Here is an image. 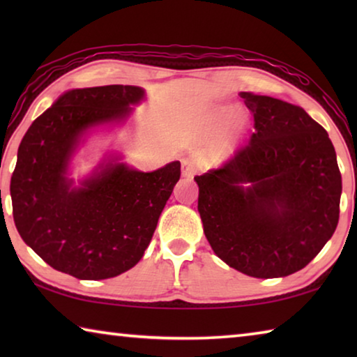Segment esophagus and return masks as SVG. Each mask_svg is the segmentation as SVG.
I'll return each instance as SVG.
<instances>
[{"label":"esophagus","instance_id":"1","mask_svg":"<svg viewBox=\"0 0 357 357\" xmlns=\"http://www.w3.org/2000/svg\"><path fill=\"white\" fill-rule=\"evenodd\" d=\"M197 174V164L195 160L192 159H184L183 160V178L192 179Z\"/></svg>","mask_w":357,"mask_h":357}]
</instances>
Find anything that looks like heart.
Listing matches in <instances>:
<instances>
[{"label":"heart","mask_w":357,"mask_h":357,"mask_svg":"<svg viewBox=\"0 0 357 357\" xmlns=\"http://www.w3.org/2000/svg\"><path fill=\"white\" fill-rule=\"evenodd\" d=\"M234 112H236V107H233V105H222L217 108L215 113L213 114L214 128H219V126H222L229 116H233ZM245 130H247V119L244 116H238L233 121L231 126H229V129L227 132L225 138H223L220 148L225 151L233 149L241 142V138L244 137Z\"/></svg>","instance_id":"heart-1"}]
</instances>
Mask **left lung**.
Here are the masks:
<instances>
[{
    "instance_id": "left-lung-1",
    "label": "left lung",
    "mask_w": 357,
    "mask_h": 357,
    "mask_svg": "<svg viewBox=\"0 0 357 357\" xmlns=\"http://www.w3.org/2000/svg\"><path fill=\"white\" fill-rule=\"evenodd\" d=\"M255 134L231 159L195 176L208 243L257 279L305 268L334 234L342 174L328 132L304 108L241 93Z\"/></svg>"
}]
</instances>
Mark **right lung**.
<instances>
[{"label":"right lung","instance_id":"add662e5","mask_svg":"<svg viewBox=\"0 0 357 357\" xmlns=\"http://www.w3.org/2000/svg\"><path fill=\"white\" fill-rule=\"evenodd\" d=\"M144 89L108 84L70 89L34 119L10 179L14 222L25 244L53 269L102 280L140 261L181 176L179 160L140 172L108 153L75 184L70 164L94 129L130 118Z\"/></svg>","mask_w":357,"mask_h":357}]
</instances>
